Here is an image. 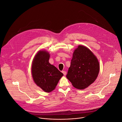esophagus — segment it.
Returning <instances> with one entry per match:
<instances>
[{"label":"esophagus","mask_w":122,"mask_h":122,"mask_svg":"<svg viewBox=\"0 0 122 122\" xmlns=\"http://www.w3.org/2000/svg\"><path fill=\"white\" fill-rule=\"evenodd\" d=\"M62 72L63 73V74H64V75H66V72L65 71H62Z\"/></svg>","instance_id":"obj_1"}]
</instances>
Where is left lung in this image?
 <instances>
[{
	"instance_id": "1",
	"label": "left lung",
	"mask_w": 122,
	"mask_h": 122,
	"mask_svg": "<svg viewBox=\"0 0 122 122\" xmlns=\"http://www.w3.org/2000/svg\"><path fill=\"white\" fill-rule=\"evenodd\" d=\"M99 68L98 61L91 50L79 45L73 52L66 77L75 88L84 89L95 81Z\"/></svg>"
}]
</instances>
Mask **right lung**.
<instances>
[{
  "mask_svg": "<svg viewBox=\"0 0 122 122\" xmlns=\"http://www.w3.org/2000/svg\"><path fill=\"white\" fill-rule=\"evenodd\" d=\"M50 54L46 51H40L35 56L31 67L33 80L44 92L53 91L63 74L49 62Z\"/></svg>",
  "mask_w": 122,
  "mask_h": 122,
  "instance_id": "right-lung-1",
  "label": "right lung"
}]
</instances>
